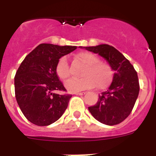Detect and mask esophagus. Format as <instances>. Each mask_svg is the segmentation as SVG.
I'll list each match as a JSON object with an SVG mask.
<instances>
[{
	"label": "esophagus",
	"mask_w": 156,
	"mask_h": 156,
	"mask_svg": "<svg viewBox=\"0 0 156 156\" xmlns=\"http://www.w3.org/2000/svg\"><path fill=\"white\" fill-rule=\"evenodd\" d=\"M74 95H83V94H85L84 92H74L73 93Z\"/></svg>",
	"instance_id": "34e87169"
}]
</instances>
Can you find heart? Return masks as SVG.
<instances>
[{
	"label": "heart",
	"instance_id": "b5f03b06",
	"mask_svg": "<svg viewBox=\"0 0 156 156\" xmlns=\"http://www.w3.org/2000/svg\"><path fill=\"white\" fill-rule=\"evenodd\" d=\"M77 57L84 65L81 72V78H71L65 84L69 92H78L94 87L96 85L98 89H105L112 81L113 69L108 62L100 61L95 54L90 52L78 53ZM56 73L62 81L68 79L70 76V70L66 56H61L56 66Z\"/></svg>",
	"mask_w": 156,
	"mask_h": 156
}]
</instances>
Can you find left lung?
I'll return each mask as SVG.
<instances>
[{
    "mask_svg": "<svg viewBox=\"0 0 156 156\" xmlns=\"http://www.w3.org/2000/svg\"><path fill=\"white\" fill-rule=\"evenodd\" d=\"M85 48L104 57L115 71L108 89L99 95L95 105L88 109L101 123L108 126L117 125L128 117L138 96L139 82L137 72L130 62L112 46L100 44Z\"/></svg>",
    "mask_w": 156,
    "mask_h": 156,
    "instance_id": "obj_1",
    "label": "left lung"
}]
</instances>
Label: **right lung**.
I'll use <instances>...</instances> for the list:
<instances>
[{"label": "right lung", "mask_w": 156, "mask_h": 156, "mask_svg": "<svg viewBox=\"0 0 156 156\" xmlns=\"http://www.w3.org/2000/svg\"><path fill=\"white\" fill-rule=\"evenodd\" d=\"M76 46L41 44L23 60L14 77L16 100L26 118L39 126L54 123L66 111L72 95L66 91L56 73L61 56L70 53Z\"/></svg>", "instance_id": "right-lung-1"}]
</instances>
